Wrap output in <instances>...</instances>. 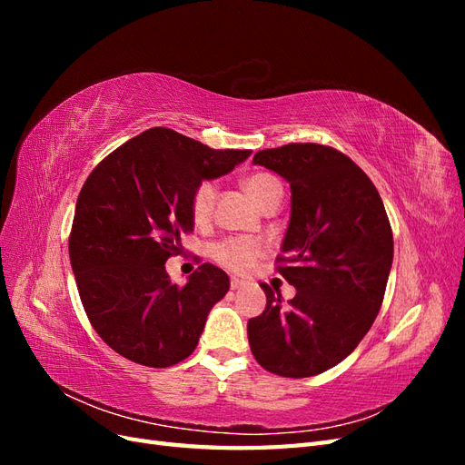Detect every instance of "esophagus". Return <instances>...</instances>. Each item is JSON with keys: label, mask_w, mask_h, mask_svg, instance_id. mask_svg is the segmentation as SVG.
<instances>
[{"label": "esophagus", "mask_w": 465, "mask_h": 465, "mask_svg": "<svg viewBox=\"0 0 465 465\" xmlns=\"http://www.w3.org/2000/svg\"><path fill=\"white\" fill-rule=\"evenodd\" d=\"M244 285H246V281H242V279H238V277H232V279H231V289H232V291L242 289Z\"/></svg>", "instance_id": "obj_1"}]
</instances>
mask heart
<instances>
[{
  "label": "heart",
  "mask_w": 465,
  "mask_h": 465,
  "mask_svg": "<svg viewBox=\"0 0 465 465\" xmlns=\"http://www.w3.org/2000/svg\"><path fill=\"white\" fill-rule=\"evenodd\" d=\"M244 190L248 198L260 207L275 190H281L279 180L267 173L252 174L244 180ZM215 184L213 182H202V184L192 193V215L195 221H205L211 215V209L215 203ZM211 256L223 265L224 270L232 273H246L252 270V265L258 262L262 256V246L254 241H246V238H227V241L217 242L211 248Z\"/></svg>",
  "instance_id": "heart-1"
}]
</instances>
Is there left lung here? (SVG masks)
Returning <instances> with one entry per match:
<instances>
[{"instance_id": "1", "label": "left lung", "mask_w": 465, "mask_h": 465, "mask_svg": "<svg viewBox=\"0 0 465 465\" xmlns=\"http://www.w3.org/2000/svg\"><path fill=\"white\" fill-rule=\"evenodd\" d=\"M254 164L291 186V219L277 270L297 289L283 304L262 285L265 311L248 341L265 371L316 376L355 351L382 306L393 236L378 190L347 154L318 143L258 151Z\"/></svg>"}]
</instances>
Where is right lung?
I'll list each match as a JSON object with an SVG mask.
<instances>
[{"instance_id": "1", "label": "right lung", "mask_w": 465, "mask_h": 465, "mask_svg": "<svg viewBox=\"0 0 465 465\" xmlns=\"http://www.w3.org/2000/svg\"><path fill=\"white\" fill-rule=\"evenodd\" d=\"M250 153L151 128L110 153L83 184L69 260L93 328L122 357L164 369L193 353L231 281L203 263L178 287L164 263L180 252V234L193 231V190Z\"/></svg>"}]
</instances>
